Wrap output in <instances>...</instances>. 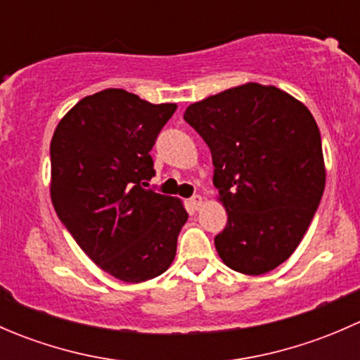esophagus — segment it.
<instances>
[{
    "mask_svg": "<svg viewBox=\"0 0 360 360\" xmlns=\"http://www.w3.org/2000/svg\"><path fill=\"white\" fill-rule=\"evenodd\" d=\"M202 200H203V198L200 197V195H193V197L190 198V205L193 207V209H200Z\"/></svg>",
    "mask_w": 360,
    "mask_h": 360,
    "instance_id": "obj_1",
    "label": "esophagus"
}]
</instances>
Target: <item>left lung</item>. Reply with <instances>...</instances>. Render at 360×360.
Instances as JSON below:
<instances>
[{
  "label": "left lung",
  "mask_w": 360,
  "mask_h": 360,
  "mask_svg": "<svg viewBox=\"0 0 360 360\" xmlns=\"http://www.w3.org/2000/svg\"><path fill=\"white\" fill-rule=\"evenodd\" d=\"M209 146L228 223L214 238L226 266L263 275L300 245L326 184L322 141L304 104L277 86L228 89L188 106Z\"/></svg>",
  "instance_id": "left-lung-1"
}]
</instances>
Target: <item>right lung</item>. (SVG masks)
I'll return each mask as SVG.
<instances>
[{"label": "right lung", "instance_id": "right-lung-1", "mask_svg": "<svg viewBox=\"0 0 360 360\" xmlns=\"http://www.w3.org/2000/svg\"><path fill=\"white\" fill-rule=\"evenodd\" d=\"M176 104L108 89L83 97L50 143V195L83 252L123 282L150 281L174 261L188 221L181 200L148 186L150 151Z\"/></svg>", "mask_w": 360, "mask_h": 360}]
</instances>
